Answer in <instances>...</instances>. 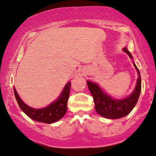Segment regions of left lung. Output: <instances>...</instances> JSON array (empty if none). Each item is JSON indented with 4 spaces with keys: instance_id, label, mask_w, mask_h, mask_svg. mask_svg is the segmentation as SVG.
<instances>
[{
    "instance_id": "1",
    "label": "left lung",
    "mask_w": 156,
    "mask_h": 156,
    "mask_svg": "<svg viewBox=\"0 0 156 156\" xmlns=\"http://www.w3.org/2000/svg\"><path fill=\"white\" fill-rule=\"evenodd\" d=\"M124 52L129 55L131 58L132 56L126 48H124ZM134 67L137 69L138 74L137 85L131 95L126 98L122 100H114L110 96L103 93L101 88L97 84L87 81V86L90 93L93 95L95 103V111L102 116L107 119H116L126 116L131 112L139 99L141 91V78H140L139 69L133 63Z\"/></svg>"
}]
</instances>
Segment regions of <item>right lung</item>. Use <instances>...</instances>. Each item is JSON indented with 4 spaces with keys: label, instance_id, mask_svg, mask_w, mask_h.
<instances>
[{
    "label": "right lung",
    "instance_id": "add662e5",
    "mask_svg": "<svg viewBox=\"0 0 156 156\" xmlns=\"http://www.w3.org/2000/svg\"><path fill=\"white\" fill-rule=\"evenodd\" d=\"M71 82H68L63 88L59 98L48 106L41 109H35L28 106L21 100L16 90L13 88L15 98L20 108L27 116L36 122L51 124L57 122L64 116L67 110V101L70 93Z\"/></svg>",
    "mask_w": 156,
    "mask_h": 156
}]
</instances>
